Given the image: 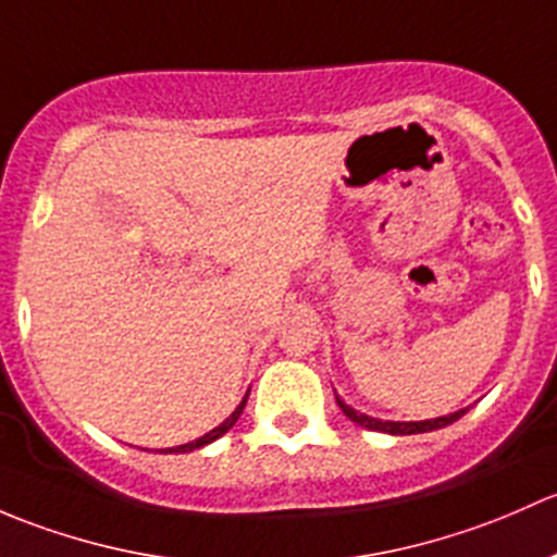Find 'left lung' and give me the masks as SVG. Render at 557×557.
Segmentation results:
<instances>
[{"mask_svg":"<svg viewBox=\"0 0 557 557\" xmlns=\"http://www.w3.org/2000/svg\"><path fill=\"white\" fill-rule=\"evenodd\" d=\"M335 399H337V405H341V410L346 412V418H351L354 423H359V426H364V429H372V432H386V434L434 432V429H443V426H448V423L458 421V418L467 412V410H458V412H453V416L432 418V421H381V418H370V416H364V412H357L354 407H348L346 403H343L341 397H335Z\"/></svg>","mask_w":557,"mask_h":557,"instance_id":"1","label":"left lung"}]
</instances>
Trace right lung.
Returning a JSON list of instances; mask_svg holds the SVG:
<instances>
[{
  "mask_svg": "<svg viewBox=\"0 0 557 557\" xmlns=\"http://www.w3.org/2000/svg\"><path fill=\"white\" fill-rule=\"evenodd\" d=\"M246 399H249V394H246L244 399H240V405L236 407V410H233V416L227 418L225 423H220V426L216 429H211L209 434H203V437L200 440H195V443H187V445H180V448H169L165 453H190V450H195V448H203V445H209V443H214L216 437H222V434L227 432V429H233L236 426V421L240 418V412H244V407H246Z\"/></svg>",
  "mask_w": 557,
  "mask_h": 557,
  "instance_id": "1",
  "label": "right lung"
}]
</instances>
